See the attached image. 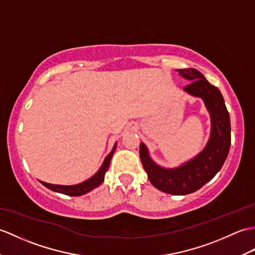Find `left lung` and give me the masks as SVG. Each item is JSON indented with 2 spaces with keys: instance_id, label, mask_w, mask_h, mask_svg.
<instances>
[{
  "instance_id": "obj_1",
  "label": "left lung",
  "mask_w": 255,
  "mask_h": 255,
  "mask_svg": "<svg viewBox=\"0 0 255 255\" xmlns=\"http://www.w3.org/2000/svg\"><path fill=\"white\" fill-rule=\"evenodd\" d=\"M177 72L189 85L183 91L201 98L211 116V135L204 149L190 161L175 168H164L150 157L144 143H140V158L150 182L158 190L174 195L192 193L214 177L227 158L230 149V118L221 91L211 85L195 68Z\"/></svg>"
}]
</instances>
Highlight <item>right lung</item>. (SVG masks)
I'll list each match as a JSON object with an SVG mask.
<instances>
[{
	"instance_id": "1",
	"label": "right lung",
	"mask_w": 255,
	"mask_h": 255,
	"mask_svg": "<svg viewBox=\"0 0 255 255\" xmlns=\"http://www.w3.org/2000/svg\"><path fill=\"white\" fill-rule=\"evenodd\" d=\"M115 149H116V143L113 146V149H112L110 154L105 157L102 166L100 167V169L97 171V173L94 174L91 178H89L88 180L81 182V183H78V185L62 186V185H52V183H47V182L41 181V180H40V182L42 183L44 187L50 189V190H52V191L70 195V197H79V195L86 194L88 192H90L91 190H93L94 188L99 187L101 183L103 182L105 173H106V170L109 169L111 159H112V156H113V154H114Z\"/></svg>"
}]
</instances>
